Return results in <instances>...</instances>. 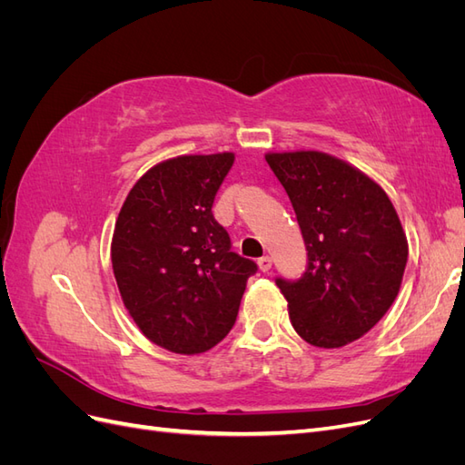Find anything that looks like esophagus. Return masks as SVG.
<instances>
[{"label": "esophagus", "instance_id": "obj_1", "mask_svg": "<svg viewBox=\"0 0 465 465\" xmlns=\"http://www.w3.org/2000/svg\"><path fill=\"white\" fill-rule=\"evenodd\" d=\"M272 258L270 256H262L260 260H258V265H260V270L262 272H267V270H272Z\"/></svg>", "mask_w": 465, "mask_h": 465}]
</instances>
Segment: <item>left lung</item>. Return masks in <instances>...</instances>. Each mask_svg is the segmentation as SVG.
I'll use <instances>...</instances> for the list:
<instances>
[{
	"label": "left lung",
	"instance_id": "left-lung-1",
	"mask_svg": "<svg viewBox=\"0 0 465 465\" xmlns=\"http://www.w3.org/2000/svg\"><path fill=\"white\" fill-rule=\"evenodd\" d=\"M285 188L306 246L299 279L277 277L292 328L314 347L359 340L398 297L407 241L386 192L318 151L265 154Z\"/></svg>",
	"mask_w": 465,
	"mask_h": 465
}]
</instances>
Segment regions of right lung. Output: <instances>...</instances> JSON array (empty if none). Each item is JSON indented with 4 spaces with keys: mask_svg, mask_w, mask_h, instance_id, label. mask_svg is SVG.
Masks as SVG:
<instances>
[{
    "mask_svg": "<svg viewBox=\"0 0 465 465\" xmlns=\"http://www.w3.org/2000/svg\"><path fill=\"white\" fill-rule=\"evenodd\" d=\"M232 163V153L164 161L135 182L120 209L110 256L122 301L145 337L173 353L215 347L258 272L231 250L211 211Z\"/></svg>",
    "mask_w": 465,
    "mask_h": 465,
    "instance_id": "right-lung-1",
    "label": "right lung"
}]
</instances>
